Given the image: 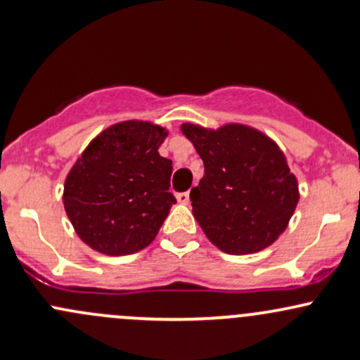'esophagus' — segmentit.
Instances as JSON below:
<instances>
[{
    "label": "esophagus",
    "instance_id": "1",
    "mask_svg": "<svg viewBox=\"0 0 360 360\" xmlns=\"http://www.w3.org/2000/svg\"><path fill=\"white\" fill-rule=\"evenodd\" d=\"M176 200L180 204H188L191 202V194L188 192H180V194H176Z\"/></svg>",
    "mask_w": 360,
    "mask_h": 360
}]
</instances>
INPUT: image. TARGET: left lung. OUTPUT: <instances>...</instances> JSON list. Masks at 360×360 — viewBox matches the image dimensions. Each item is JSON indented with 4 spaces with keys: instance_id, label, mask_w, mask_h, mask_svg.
Returning a JSON list of instances; mask_svg holds the SVG:
<instances>
[{
    "instance_id": "1",
    "label": "left lung",
    "mask_w": 360,
    "mask_h": 360,
    "mask_svg": "<svg viewBox=\"0 0 360 360\" xmlns=\"http://www.w3.org/2000/svg\"><path fill=\"white\" fill-rule=\"evenodd\" d=\"M181 134L204 163V176L191 191V200L206 237L235 256L271 245L299 202V185L285 154L245 125L206 130L185 123Z\"/></svg>"
}]
</instances>
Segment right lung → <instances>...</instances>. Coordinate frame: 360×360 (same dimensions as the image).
<instances>
[{"instance_id":"right-lung-1","label":"right lung","mask_w":360,"mask_h":360,"mask_svg":"<svg viewBox=\"0 0 360 360\" xmlns=\"http://www.w3.org/2000/svg\"><path fill=\"white\" fill-rule=\"evenodd\" d=\"M166 132L123 122L99 134L65 180L63 204L77 235L98 252L127 256L148 247L176 199L172 161L160 156Z\"/></svg>"}]
</instances>
